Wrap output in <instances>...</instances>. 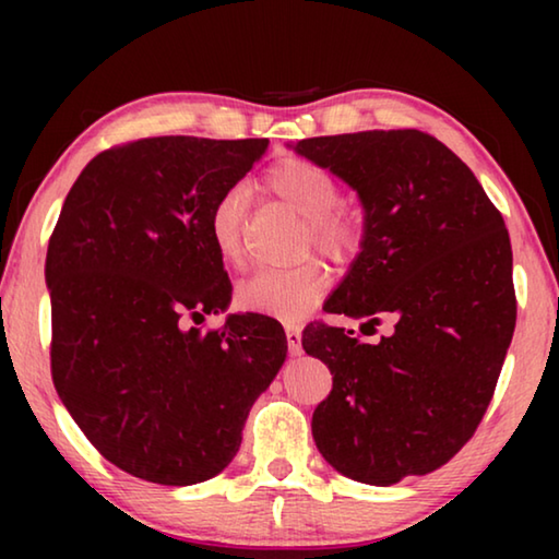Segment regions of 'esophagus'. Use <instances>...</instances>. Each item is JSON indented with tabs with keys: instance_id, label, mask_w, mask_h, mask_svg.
<instances>
[{
	"instance_id": "34e87169",
	"label": "esophagus",
	"mask_w": 559,
	"mask_h": 559,
	"mask_svg": "<svg viewBox=\"0 0 559 559\" xmlns=\"http://www.w3.org/2000/svg\"><path fill=\"white\" fill-rule=\"evenodd\" d=\"M300 328L298 325H293V323H288L286 325V337H288V349H290V355H300Z\"/></svg>"
}]
</instances>
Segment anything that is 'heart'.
Masks as SVG:
<instances>
[{
    "label": "heart",
    "mask_w": 559,
    "mask_h": 559,
    "mask_svg": "<svg viewBox=\"0 0 559 559\" xmlns=\"http://www.w3.org/2000/svg\"><path fill=\"white\" fill-rule=\"evenodd\" d=\"M263 182L281 202L308 219L310 239L335 261H347L362 246L365 226L359 214L340 204V185L323 165L302 157H286L269 167ZM246 189L229 187L216 197L210 212V239L219 259L229 266L246 261L243 246ZM333 286L330 271L320 261L293 269H263L236 288V302L251 313L271 316L286 323L306 318Z\"/></svg>",
    "instance_id": "heart-1"
}]
</instances>
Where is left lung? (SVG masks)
Segmentation results:
<instances>
[{"instance_id": "obj_1", "label": "left lung", "mask_w": 559, "mask_h": 559, "mask_svg": "<svg viewBox=\"0 0 559 559\" xmlns=\"http://www.w3.org/2000/svg\"><path fill=\"white\" fill-rule=\"evenodd\" d=\"M298 155L355 189L365 236L328 313L392 320L380 343L310 323L302 349L333 390L313 439L343 476L392 486L461 451L493 400L515 330L513 251L476 175L421 130L308 138Z\"/></svg>"}]
</instances>
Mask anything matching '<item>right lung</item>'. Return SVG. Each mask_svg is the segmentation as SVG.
Wrapping results in <instances>:
<instances>
[{
    "label": "right lung",
    "instance_id": "add662e5",
    "mask_svg": "<svg viewBox=\"0 0 559 559\" xmlns=\"http://www.w3.org/2000/svg\"><path fill=\"white\" fill-rule=\"evenodd\" d=\"M269 140L145 138L75 179L46 253L51 377L86 439L130 476L192 486L229 466L288 343L278 320L231 313L210 239L216 197Z\"/></svg>",
    "mask_w": 559,
    "mask_h": 559
}]
</instances>
